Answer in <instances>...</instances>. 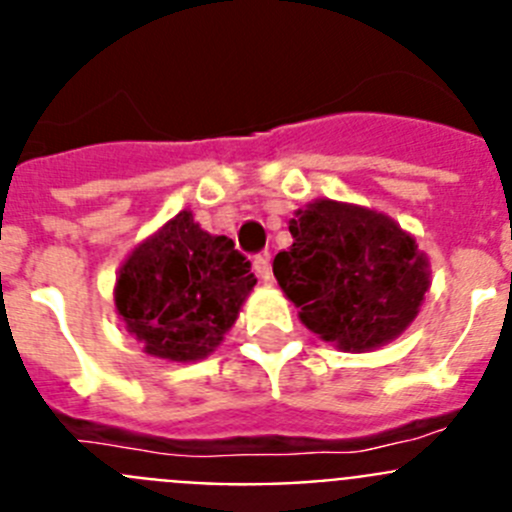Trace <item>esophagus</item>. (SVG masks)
<instances>
[{
  "label": "esophagus",
  "mask_w": 512,
  "mask_h": 512,
  "mask_svg": "<svg viewBox=\"0 0 512 512\" xmlns=\"http://www.w3.org/2000/svg\"><path fill=\"white\" fill-rule=\"evenodd\" d=\"M253 269H256V274H259L264 282H269V279H271V261H269V256H266V253H261V256H256V259H253Z\"/></svg>",
  "instance_id": "obj_1"
}]
</instances>
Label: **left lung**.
Here are the masks:
<instances>
[{"label":"left lung","mask_w":512,"mask_h":512,"mask_svg":"<svg viewBox=\"0 0 512 512\" xmlns=\"http://www.w3.org/2000/svg\"><path fill=\"white\" fill-rule=\"evenodd\" d=\"M292 246L274 277L300 320L341 351H372L415 320L431 271L425 253L392 217L346 202L315 200L289 220Z\"/></svg>","instance_id":"left-lung-1"}]
</instances>
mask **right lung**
Masks as SVG:
<instances>
[{"instance_id":"1","label":"right lung","mask_w":512,"mask_h":512,"mask_svg":"<svg viewBox=\"0 0 512 512\" xmlns=\"http://www.w3.org/2000/svg\"><path fill=\"white\" fill-rule=\"evenodd\" d=\"M253 284L235 243L182 210L120 266L115 307L148 356L187 364L220 346Z\"/></svg>"}]
</instances>
